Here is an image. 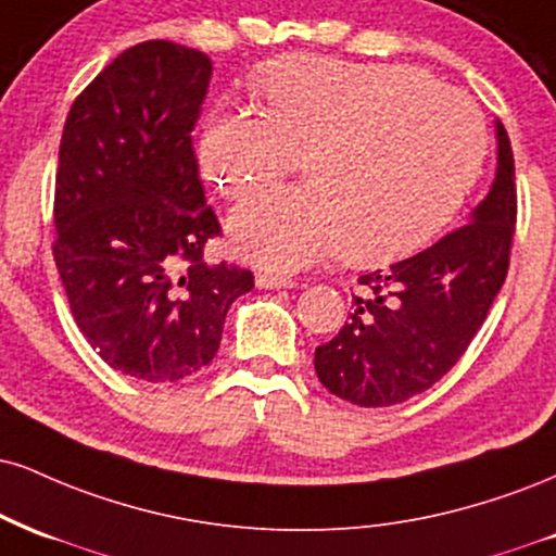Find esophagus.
Here are the masks:
<instances>
[{"label": "esophagus", "instance_id": "1", "mask_svg": "<svg viewBox=\"0 0 556 556\" xmlns=\"http://www.w3.org/2000/svg\"><path fill=\"white\" fill-rule=\"evenodd\" d=\"M256 285L261 287V290H285V287H295V279L279 277V274H269V271H261L256 277Z\"/></svg>", "mask_w": 556, "mask_h": 556}]
</instances>
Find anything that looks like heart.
Returning a JSON list of instances; mask_svg holds the SVG:
<instances>
[{
  "mask_svg": "<svg viewBox=\"0 0 556 556\" xmlns=\"http://www.w3.org/2000/svg\"><path fill=\"white\" fill-rule=\"evenodd\" d=\"M258 111L212 109L197 163L219 197H251L298 168L307 184L238 206L230 236L266 269L342 251L376 266L422 249L456 217L486 160L471 98L409 64L298 53L256 77Z\"/></svg>",
  "mask_w": 556,
  "mask_h": 556,
  "instance_id": "b5f03b06",
  "label": "heart"
}]
</instances>
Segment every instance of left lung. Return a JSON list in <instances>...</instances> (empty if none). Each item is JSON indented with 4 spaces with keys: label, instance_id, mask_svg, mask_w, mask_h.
Returning a JSON list of instances; mask_svg holds the SVG:
<instances>
[{
    "label": "left lung",
    "instance_id": "1",
    "mask_svg": "<svg viewBox=\"0 0 556 556\" xmlns=\"http://www.w3.org/2000/svg\"><path fill=\"white\" fill-rule=\"evenodd\" d=\"M515 219L513 147L497 124V176L484 202L430 249L357 279L350 324L316 350L320 383L357 406H393L438 383L505 282Z\"/></svg>",
    "mask_w": 556,
    "mask_h": 556
}]
</instances>
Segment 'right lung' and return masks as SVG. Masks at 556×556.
Here are the masks:
<instances>
[{
	"label": "right lung",
	"mask_w": 556,
	"mask_h": 556,
	"mask_svg": "<svg viewBox=\"0 0 556 556\" xmlns=\"http://www.w3.org/2000/svg\"><path fill=\"white\" fill-rule=\"evenodd\" d=\"M212 59L170 41L118 53L66 116L53 261L72 316L103 363L173 383L212 363L253 271L212 266L223 236L193 155Z\"/></svg>",
	"instance_id": "right-lung-1"
}]
</instances>
